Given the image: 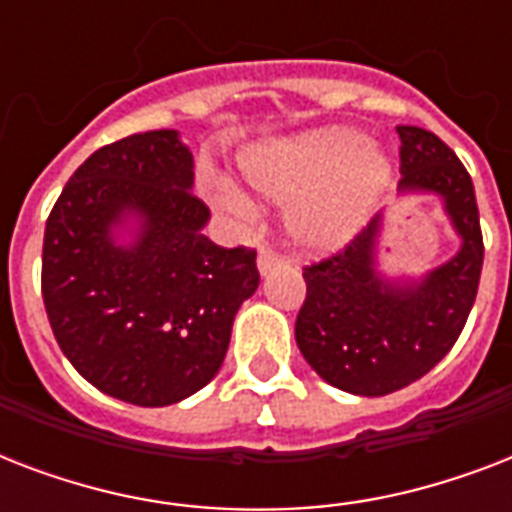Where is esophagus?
Returning <instances> with one entry per match:
<instances>
[{"label":"esophagus","mask_w":512,"mask_h":512,"mask_svg":"<svg viewBox=\"0 0 512 512\" xmlns=\"http://www.w3.org/2000/svg\"><path fill=\"white\" fill-rule=\"evenodd\" d=\"M279 263H281V257L273 255L271 249H260V255H257V271L263 273V276H268V273H271Z\"/></svg>","instance_id":"34e87169"}]
</instances>
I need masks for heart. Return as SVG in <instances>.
<instances>
[{
    "label": "heart",
    "mask_w": 512,
    "mask_h": 512,
    "mask_svg": "<svg viewBox=\"0 0 512 512\" xmlns=\"http://www.w3.org/2000/svg\"><path fill=\"white\" fill-rule=\"evenodd\" d=\"M239 170L268 199H289L284 223L292 241L308 252H329L353 239L390 180L385 154L350 130L257 143L241 151ZM223 201L236 209L249 207L247 196L233 185L223 188Z\"/></svg>",
    "instance_id": "heart-1"
}]
</instances>
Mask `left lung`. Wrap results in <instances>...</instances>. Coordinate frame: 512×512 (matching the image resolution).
I'll return each instance as SVG.
<instances>
[{
  "mask_svg": "<svg viewBox=\"0 0 512 512\" xmlns=\"http://www.w3.org/2000/svg\"><path fill=\"white\" fill-rule=\"evenodd\" d=\"M396 132L398 196H438L460 249L422 276H388L380 268V212L340 255L305 268L308 295L297 313V348L321 380L353 396H388L428 374L460 337L484 265L468 170L433 132Z\"/></svg>",
  "mask_w": 512,
  "mask_h": 512,
  "instance_id": "left-lung-1",
  "label": "left lung"
}]
</instances>
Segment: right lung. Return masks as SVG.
I'll return each mask as SVG.
<instances>
[{
    "label": "right lung",
    "instance_id": "add662e5",
    "mask_svg": "<svg viewBox=\"0 0 512 512\" xmlns=\"http://www.w3.org/2000/svg\"><path fill=\"white\" fill-rule=\"evenodd\" d=\"M191 191L180 132H138L95 151L47 217L52 335L84 380L127 404L170 406L204 388L260 284L255 249L212 244Z\"/></svg>",
    "mask_w": 512,
    "mask_h": 512
}]
</instances>
